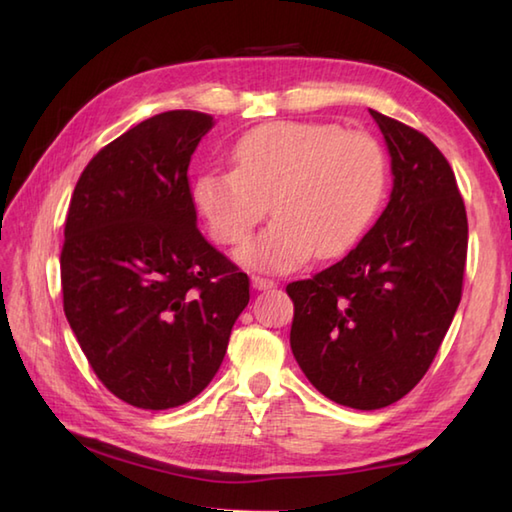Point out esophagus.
<instances>
[{
    "mask_svg": "<svg viewBox=\"0 0 512 512\" xmlns=\"http://www.w3.org/2000/svg\"><path fill=\"white\" fill-rule=\"evenodd\" d=\"M252 287H254V289H258V291L271 289V287H276V280L265 278V276H252Z\"/></svg>",
    "mask_w": 512,
    "mask_h": 512,
    "instance_id": "1",
    "label": "esophagus"
}]
</instances>
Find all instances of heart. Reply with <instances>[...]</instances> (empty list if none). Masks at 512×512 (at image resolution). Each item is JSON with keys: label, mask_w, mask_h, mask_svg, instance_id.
Here are the masks:
<instances>
[{"label": "heart", "mask_w": 512, "mask_h": 512, "mask_svg": "<svg viewBox=\"0 0 512 512\" xmlns=\"http://www.w3.org/2000/svg\"><path fill=\"white\" fill-rule=\"evenodd\" d=\"M234 172L207 170L194 183V203L216 243L241 245L263 221H276L243 247V263L287 271L316 254L351 252L378 216L387 190V161L373 137L331 123L278 121L236 141Z\"/></svg>", "instance_id": "obj_1"}]
</instances>
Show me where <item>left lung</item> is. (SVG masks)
Segmentation results:
<instances>
[{
    "instance_id": "obj_1",
    "label": "left lung",
    "mask_w": 512,
    "mask_h": 512,
    "mask_svg": "<svg viewBox=\"0 0 512 512\" xmlns=\"http://www.w3.org/2000/svg\"><path fill=\"white\" fill-rule=\"evenodd\" d=\"M391 154L387 210L358 247L287 285L291 351L325 398L375 411L435 360L462 300L468 221L453 168L411 125L371 110Z\"/></svg>"
}]
</instances>
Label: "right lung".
<instances>
[{
  "mask_svg": "<svg viewBox=\"0 0 512 512\" xmlns=\"http://www.w3.org/2000/svg\"><path fill=\"white\" fill-rule=\"evenodd\" d=\"M212 117L170 110L92 156L70 198L61 291L103 387L174 409L212 382L249 278L196 227L190 159Z\"/></svg>",
  "mask_w": 512,
  "mask_h": 512,
  "instance_id": "add662e5",
  "label": "right lung"
}]
</instances>
